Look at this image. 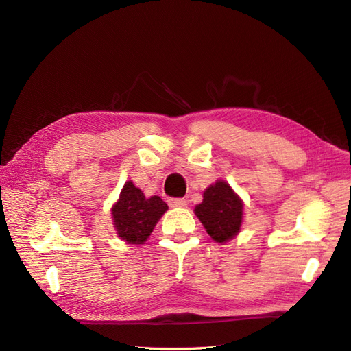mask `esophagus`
I'll list each match as a JSON object with an SVG mask.
<instances>
[{"label": "esophagus", "instance_id": "esophagus-1", "mask_svg": "<svg viewBox=\"0 0 351 351\" xmlns=\"http://www.w3.org/2000/svg\"><path fill=\"white\" fill-rule=\"evenodd\" d=\"M168 204L171 208H184V206H187V200L186 199H169Z\"/></svg>", "mask_w": 351, "mask_h": 351}]
</instances>
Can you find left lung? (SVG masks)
Masks as SVG:
<instances>
[{"instance_id":"8db88e82","label":"left lung","mask_w":351,"mask_h":351,"mask_svg":"<svg viewBox=\"0 0 351 351\" xmlns=\"http://www.w3.org/2000/svg\"><path fill=\"white\" fill-rule=\"evenodd\" d=\"M243 200L224 180H217L205 189L204 200L195 206V214L210 239L224 244L234 239L243 224Z\"/></svg>"}]
</instances>
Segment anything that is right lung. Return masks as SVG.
I'll use <instances>...</instances> for the list:
<instances>
[{
    "instance_id": "right-lung-1",
    "label": "right lung",
    "mask_w": 351,
    "mask_h": 351,
    "mask_svg": "<svg viewBox=\"0 0 351 351\" xmlns=\"http://www.w3.org/2000/svg\"><path fill=\"white\" fill-rule=\"evenodd\" d=\"M168 206L159 196L146 197L133 182H125L119 200L111 208L117 236L127 244H143Z\"/></svg>"
}]
</instances>
